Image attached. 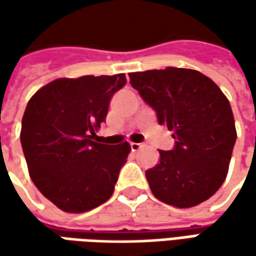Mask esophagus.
Segmentation results:
<instances>
[{"instance_id":"1","label":"esophagus","mask_w":256,"mask_h":256,"mask_svg":"<svg viewBox=\"0 0 256 256\" xmlns=\"http://www.w3.org/2000/svg\"><path fill=\"white\" fill-rule=\"evenodd\" d=\"M131 145V150H132L134 152H136V151H140L141 148L144 146V144L142 142H131L130 144Z\"/></svg>"}]
</instances>
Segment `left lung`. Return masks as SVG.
<instances>
[{
    "mask_svg": "<svg viewBox=\"0 0 256 256\" xmlns=\"http://www.w3.org/2000/svg\"><path fill=\"white\" fill-rule=\"evenodd\" d=\"M130 78L160 125L175 132L174 148L160 151V164L145 171L154 196L178 208L206 201L225 181L236 141L230 101L194 70L168 66Z\"/></svg>",
    "mask_w": 256,
    "mask_h": 256,
    "instance_id": "left-lung-1",
    "label": "left lung"
}]
</instances>
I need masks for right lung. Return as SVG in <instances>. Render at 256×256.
<instances>
[{
    "label": "right lung",
    "instance_id": "add662e5",
    "mask_svg": "<svg viewBox=\"0 0 256 256\" xmlns=\"http://www.w3.org/2000/svg\"><path fill=\"white\" fill-rule=\"evenodd\" d=\"M124 74L61 78L34 94L21 124L30 176L46 200L65 212H85L112 195L131 151L128 142L92 141L105 121Z\"/></svg>",
    "mask_w": 256,
    "mask_h": 256
}]
</instances>
